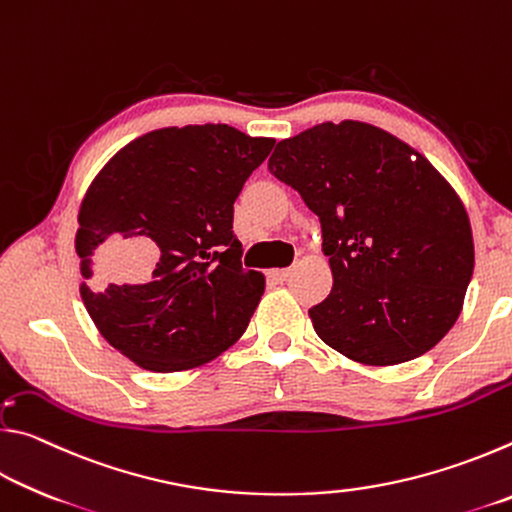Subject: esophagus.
Here are the masks:
<instances>
[{"instance_id": "obj_1", "label": "esophagus", "mask_w": 512, "mask_h": 512, "mask_svg": "<svg viewBox=\"0 0 512 512\" xmlns=\"http://www.w3.org/2000/svg\"><path fill=\"white\" fill-rule=\"evenodd\" d=\"M268 275H271L275 282H287L291 275V268H275V271H271Z\"/></svg>"}]
</instances>
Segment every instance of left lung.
Here are the masks:
<instances>
[{"mask_svg":"<svg viewBox=\"0 0 512 512\" xmlns=\"http://www.w3.org/2000/svg\"><path fill=\"white\" fill-rule=\"evenodd\" d=\"M268 171L320 221L334 284L309 318L329 348L395 366L454 327L474 271L470 216L422 153L366 121H325L277 142Z\"/></svg>","mask_w":512,"mask_h":512,"instance_id":"8db88e82","label":"left lung"}]
</instances>
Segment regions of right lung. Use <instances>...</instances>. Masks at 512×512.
<instances>
[{
	"mask_svg": "<svg viewBox=\"0 0 512 512\" xmlns=\"http://www.w3.org/2000/svg\"><path fill=\"white\" fill-rule=\"evenodd\" d=\"M273 137L171 126L108 160L83 196L81 298L112 348L153 372L189 370L246 332L264 275L232 232L241 187Z\"/></svg>",
	"mask_w": 512,
	"mask_h": 512,
	"instance_id": "right-lung-1",
	"label": "right lung"
}]
</instances>
